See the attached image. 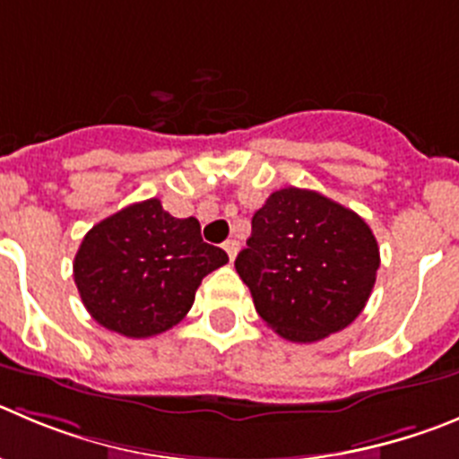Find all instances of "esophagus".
Listing matches in <instances>:
<instances>
[{"label": "esophagus", "mask_w": 459, "mask_h": 459, "mask_svg": "<svg viewBox=\"0 0 459 459\" xmlns=\"http://www.w3.org/2000/svg\"><path fill=\"white\" fill-rule=\"evenodd\" d=\"M224 251H226V254H229L230 260H235V255H238V251H239V242H238V239H226V242H224Z\"/></svg>", "instance_id": "esophagus-1"}]
</instances>
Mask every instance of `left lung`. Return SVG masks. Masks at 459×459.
I'll use <instances>...</instances> for the list:
<instances>
[{"label":"left lung","instance_id":"8db88e82","mask_svg":"<svg viewBox=\"0 0 459 459\" xmlns=\"http://www.w3.org/2000/svg\"><path fill=\"white\" fill-rule=\"evenodd\" d=\"M380 251L367 221L337 201L301 187L269 195L251 220L235 269L255 312L290 342H319L365 310Z\"/></svg>","mask_w":459,"mask_h":459}]
</instances>
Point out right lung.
Masks as SVG:
<instances>
[{
  "instance_id": "right-lung-1",
  "label": "right lung",
  "mask_w": 459,
  "mask_h": 459,
  "mask_svg": "<svg viewBox=\"0 0 459 459\" xmlns=\"http://www.w3.org/2000/svg\"><path fill=\"white\" fill-rule=\"evenodd\" d=\"M226 263V251L201 239L195 217L177 220L160 201L147 199L85 233L74 282L97 324L140 340L177 326L204 276Z\"/></svg>"
}]
</instances>
